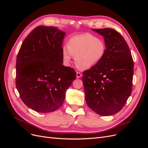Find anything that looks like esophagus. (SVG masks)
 I'll use <instances>...</instances> for the list:
<instances>
[{"instance_id":"1","label":"esophagus","mask_w":148,"mask_h":148,"mask_svg":"<svg viewBox=\"0 0 148 148\" xmlns=\"http://www.w3.org/2000/svg\"><path fill=\"white\" fill-rule=\"evenodd\" d=\"M82 76V74L81 73H79V71H77V78H79Z\"/></svg>"}]
</instances>
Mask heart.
<instances>
[{
  "label": "heart",
  "instance_id": "heart-1",
  "mask_svg": "<svg viewBox=\"0 0 148 148\" xmlns=\"http://www.w3.org/2000/svg\"><path fill=\"white\" fill-rule=\"evenodd\" d=\"M106 45L101 39L90 34L75 36L69 39L67 47L62 50V56L66 63L70 62L75 56L77 66L80 69H89L97 65L104 57Z\"/></svg>",
  "mask_w": 148,
  "mask_h": 148
}]
</instances>
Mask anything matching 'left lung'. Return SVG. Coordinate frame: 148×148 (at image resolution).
Here are the masks:
<instances>
[{"label":"left lung","mask_w":148,"mask_h":148,"mask_svg":"<svg viewBox=\"0 0 148 148\" xmlns=\"http://www.w3.org/2000/svg\"><path fill=\"white\" fill-rule=\"evenodd\" d=\"M92 30L104 36L106 52L99 63L83 72L85 99L96 114L113 115L122 110L132 93L134 62L127 42L117 31Z\"/></svg>","instance_id":"8db88e82"}]
</instances>
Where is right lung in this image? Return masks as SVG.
<instances>
[{"label": "right lung", "mask_w": 148, "mask_h": 148, "mask_svg": "<svg viewBox=\"0 0 148 148\" xmlns=\"http://www.w3.org/2000/svg\"><path fill=\"white\" fill-rule=\"evenodd\" d=\"M65 34L53 26H39L18 53L16 89L24 104L38 112H52L61 107L66 89L76 79L75 70L62 65Z\"/></svg>", "instance_id": "right-lung-1"}]
</instances>
